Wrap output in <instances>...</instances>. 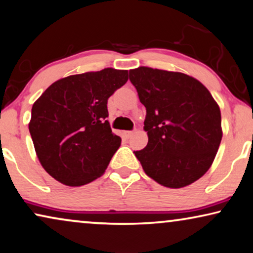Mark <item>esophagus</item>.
<instances>
[{"label": "esophagus", "instance_id": "obj_1", "mask_svg": "<svg viewBox=\"0 0 253 253\" xmlns=\"http://www.w3.org/2000/svg\"><path fill=\"white\" fill-rule=\"evenodd\" d=\"M134 131L133 130H125L124 131V136H125L126 138H129L131 135H133Z\"/></svg>", "mask_w": 253, "mask_h": 253}]
</instances>
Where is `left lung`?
Masks as SVG:
<instances>
[{
    "instance_id": "left-lung-1",
    "label": "left lung",
    "mask_w": 253,
    "mask_h": 253,
    "mask_svg": "<svg viewBox=\"0 0 253 253\" xmlns=\"http://www.w3.org/2000/svg\"><path fill=\"white\" fill-rule=\"evenodd\" d=\"M147 109L148 144L134 151L143 170L167 188L189 186L208 172L222 138L221 113L211 92L181 72L140 66L129 71Z\"/></svg>"
}]
</instances>
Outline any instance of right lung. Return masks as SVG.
<instances>
[{
    "instance_id": "obj_1",
    "label": "right lung",
    "mask_w": 253,
    "mask_h": 253,
    "mask_svg": "<svg viewBox=\"0 0 253 253\" xmlns=\"http://www.w3.org/2000/svg\"><path fill=\"white\" fill-rule=\"evenodd\" d=\"M127 80V70L111 67L74 74L57 80L35 101L28 124L35 152L60 183L80 187L105 172L122 143L106 120V104Z\"/></svg>"
}]
</instances>
